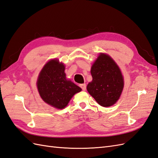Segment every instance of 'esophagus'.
Returning <instances> with one entry per match:
<instances>
[{
	"mask_svg": "<svg viewBox=\"0 0 158 158\" xmlns=\"http://www.w3.org/2000/svg\"><path fill=\"white\" fill-rule=\"evenodd\" d=\"M80 88H82V90H86V84H80Z\"/></svg>",
	"mask_w": 158,
	"mask_h": 158,
	"instance_id": "1",
	"label": "esophagus"
}]
</instances>
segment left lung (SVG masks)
<instances>
[{
    "mask_svg": "<svg viewBox=\"0 0 158 158\" xmlns=\"http://www.w3.org/2000/svg\"><path fill=\"white\" fill-rule=\"evenodd\" d=\"M90 72L92 80L87 85L88 92L101 106L113 105L124 86L120 68L109 55L101 53L92 64Z\"/></svg>",
    "mask_w": 158,
    "mask_h": 158,
    "instance_id": "obj_1",
    "label": "left lung"
}]
</instances>
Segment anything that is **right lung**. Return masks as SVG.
<instances>
[{
    "label": "right lung",
    "instance_id": "add662e5",
    "mask_svg": "<svg viewBox=\"0 0 158 158\" xmlns=\"http://www.w3.org/2000/svg\"><path fill=\"white\" fill-rule=\"evenodd\" d=\"M65 66L53 59L45 64L40 72L37 86L41 98L56 109L65 108L75 94L82 90L71 80H67Z\"/></svg>",
    "mask_w": 158,
    "mask_h": 158
}]
</instances>
